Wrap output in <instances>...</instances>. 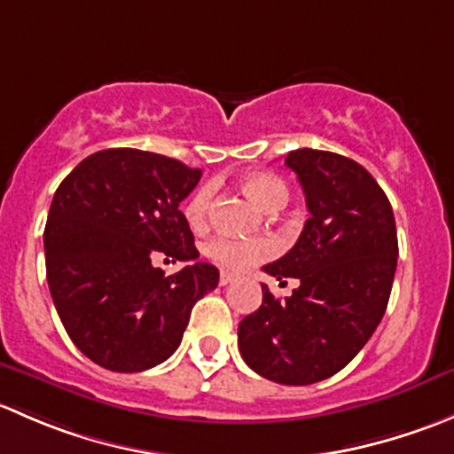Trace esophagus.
<instances>
[{"mask_svg":"<svg viewBox=\"0 0 454 454\" xmlns=\"http://www.w3.org/2000/svg\"><path fill=\"white\" fill-rule=\"evenodd\" d=\"M232 281H235V274L222 270V274H219V283H222V286H228V283H232Z\"/></svg>","mask_w":454,"mask_h":454,"instance_id":"obj_1","label":"esophagus"}]
</instances>
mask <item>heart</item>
<instances>
[{
    "instance_id": "b5f03b06",
    "label": "heart",
    "mask_w": 454,
    "mask_h": 454,
    "mask_svg": "<svg viewBox=\"0 0 454 454\" xmlns=\"http://www.w3.org/2000/svg\"><path fill=\"white\" fill-rule=\"evenodd\" d=\"M241 186L246 193L253 198L261 208L278 210L287 201V186L274 173H248L241 177ZM213 204V186H201L193 193V198L186 201L184 215L193 228L206 226ZM277 253V244L268 237L263 239H232V237H217L206 244V254L219 265L228 270H246L250 265L265 261Z\"/></svg>"
}]
</instances>
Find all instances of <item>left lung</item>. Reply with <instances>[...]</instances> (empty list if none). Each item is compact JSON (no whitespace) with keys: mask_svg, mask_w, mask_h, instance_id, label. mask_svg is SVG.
Segmentation results:
<instances>
[{"mask_svg":"<svg viewBox=\"0 0 454 454\" xmlns=\"http://www.w3.org/2000/svg\"><path fill=\"white\" fill-rule=\"evenodd\" d=\"M305 193L309 219L294 248L263 270L299 278L286 301L261 283L263 303L239 323L250 369L290 387L338 373L382 320L397 265L393 208L364 167L332 151L286 155Z\"/></svg>","mask_w":454,"mask_h":454,"instance_id":"obj_1","label":"left lung"}]
</instances>
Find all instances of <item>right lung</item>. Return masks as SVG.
Segmentation results:
<instances>
[{
    "mask_svg": "<svg viewBox=\"0 0 454 454\" xmlns=\"http://www.w3.org/2000/svg\"><path fill=\"white\" fill-rule=\"evenodd\" d=\"M201 177L167 155L105 149L59 184L43 232L45 277L59 318L76 347L100 367L136 373L180 347L191 309L219 283L198 261L180 210ZM162 252L191 260L164 275Z\"/></svg>",
    "mask_w": 454,
    "mask_h": 454,
    "instance_id": "1",
    "label": "right lung"
}]
</instances>
